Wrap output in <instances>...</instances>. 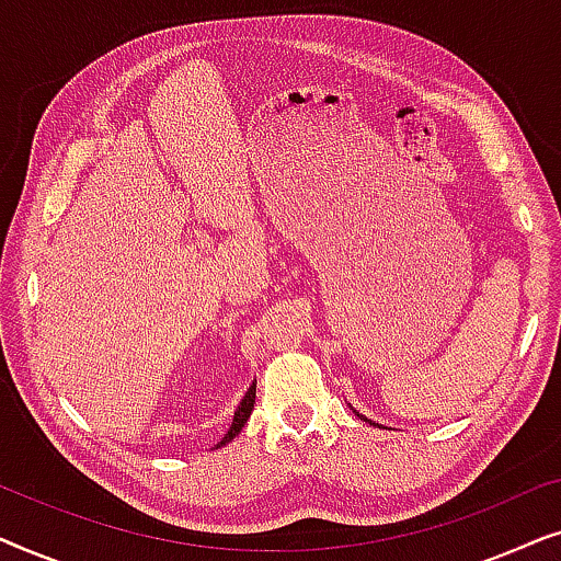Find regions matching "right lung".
I'll list each match as a JSON object with an SVG mask.
<instances>
[{
	"mask_svg": "<svg viewBox=\"0 0 561 561\" xmlns=\"http://www.w3.org/2000/svg\"><path fill=\"white\" fill-rule=\"evenodd\" d=\"M255 386H257V382H252L250 390H248V393H244V398H242V403L237 405L234 419H232V426H229V432H227L225 436H221V442L217 444V447H221V444H227V442H232L234 436L242 432V426L248 424L250 413H252V409H255Z\"/></svg>",
	"mask_w": 561,
	"mask_h": 561,
	"instance_id": "right-lung-1",
	"label": "right lung"
}]
</instances>
